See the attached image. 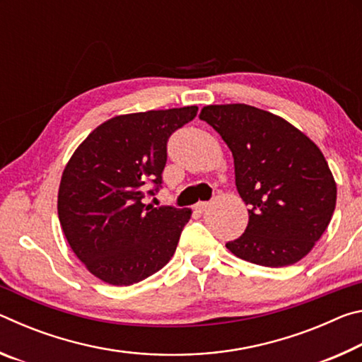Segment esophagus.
I'll return each instance as SVG.
<instances>
[{
	"label": "esophagus",
	"instance_id": "1",
	"mask_svg": "<svg viewBox=\"0 0 362 362\" xmlns=\"http://www.w3.org/2000/svg\"><path fill=\"white\" fill-rule=\"evenodd\" d=\"M207 207H209V203H204V201H201V203H198L194 206V209L198 211V212H204Z\"/></svg>",
	"mask_w": 362,
	"mask_h": 362
}]
</instances>
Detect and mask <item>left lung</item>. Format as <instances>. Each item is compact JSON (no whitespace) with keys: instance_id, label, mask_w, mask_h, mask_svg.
<instances>
[{"instance_id":"left-lung-1","label":"left lung","mask_w":362,"mask_h":362,"mask_svg":"<svg viewBox=\"0 0 362 362\" xmlns=\"http://www.w3.org/2000/svg\"><path fill=\"white\" fill-rule=\"evenodd\" d=\"M235 159L238 193L250 209L246 231L226 249L262 267H287L313 249L332 218L337 185L326 158L302 131L246 103L207 105Z\"/></svg>"}]
</instances>
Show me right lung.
I'll use <instances>...</instances> for the list:
<instances>
[{"mask_svg":"<svg viewBox=\"0 0 362 362\" xmlns=\"http://www.w3.org/2000/svg\"><path fill=\"white\" fill-rule=\"evenodd\" d=\"M198 107L119 115L86 137L66 163L57 211L75 255L103 283L131 286L170 260L192 209L144 204L163 182L168 140ZM156 185L146 192V183Z\"/></svg>","mask_w":362,"mask_h":362,"instance_id":"1","label":"right lung"}]
</instances>
